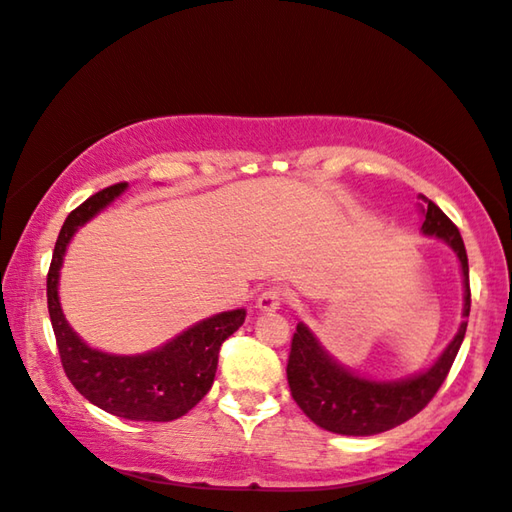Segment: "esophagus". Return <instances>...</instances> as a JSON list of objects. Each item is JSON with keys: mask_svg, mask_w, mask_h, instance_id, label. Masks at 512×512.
I'll list each match as a JSON object with an SVG mask.
<instances>
[{"mask_svg": "<svg viewBox=\"0 0 512 512\" xmlns=\"http://www.w3.org/2000/svg\"><path fill=\"white\" fill-rule=\"evenodd\" d=\"M287 302V291L280 285L267 287L263 293L258 295V309L260 311H276L282 304Z\"/></svg>", "mask_w": 512, "mask_h": 512, "instance_id": "34e87169", "label": "esophagus"}]
</instances>
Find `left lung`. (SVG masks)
I'll return each mask as SVG.
<instances>
[{"instance_id": "left-lung-1", "label": "left lung", "mask_w": 512, "mask_h": 512, "mask_svg": "<svg viewBox=\"0 0 512 512\" xmlns=\"http://www.w3.org/2000/svg\"><path fill=\"white\" fill-rule=\"evenodd\" d=\"M425 199V197H423ZM423 232L447 241L458 254L464 276V317L471 311L469 258L460 230L434 201L425 199ZM467 333V320L458 335L427 372L399 383L359 379L326 355L304 324L295 326L291 339L287 379L293 401L315 425L344 436H372L414 418L434 399L445 383Z\"/></svg>"}]
</instances>
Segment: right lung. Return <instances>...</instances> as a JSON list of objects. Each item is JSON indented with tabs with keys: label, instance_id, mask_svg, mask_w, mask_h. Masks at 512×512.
Listing matches in <instances>:
<instances>
[{
	"label": "right lung",
	"instance_id": "obj_1",
	"mask_svg": "<svg viewBox=\"0 0 512 512\" xmlns=\"http://www.w3.org/2000/svg\"><path fill=\"white\" fill-rule=\"evenodd\" d=\"M127 188L113 184L67 214L56 238L48 271V311L63 370L89 403L113 416L166 423L190 412L208 394L217 372L219 350L245 322V309L208 317L173 342L138 357L107 355L83 344L65 322L59 304V269L74 232Z\"/></svg>",
	"mask_w": 512,
	"mask_h": 512
}]
</instances>
